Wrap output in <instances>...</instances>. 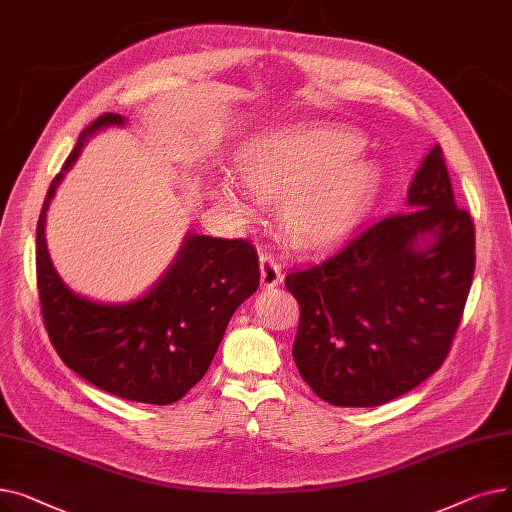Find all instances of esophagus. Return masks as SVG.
Segmentation results:
<instances>
[{"label":"esophagus","mask_w":512,"mask_h":512,"mask_svg":"<svg viewBox=\"0 0 512 512\" xmlns=\"http://www.w3.org/2000/svg\"><path fill=\"white\" fill-rule=\"evenodd\" d=\"M259 270H261V286L263 288H274L276 284L282 282V265L278 263V259L272 253L261 251Z\"/></svg>","instance_id":"34e87169"}]
</instances>
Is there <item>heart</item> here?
<instances>
[{
  "label": "heart",
  "mask_w": 512,
  "mask_h": 512,
  "mask_svg": "<svg viewBox=\"0 0 512 512\" xmlns=\"http://www.w3.org/2000/svg\"><path fill=\"white\" fill-rule=\"evenodd\" d=\"M361 134L346 126L309 124L257 139L240 157L238 174L251 195L282 203V228L297 249H321L351 232L369 209L380 170L363 151ZM236 211L247 207L224 188Z\"/></svg>",
  "instance_id": "heart-1"
}]
</instances>
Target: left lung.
Listing matches in <instances>:
<instances>
[{
    "instance_id": "obj_1",
    "label": "left lung",
    "mask_w": 512,
    "mask_h": 512,
    "mask_svg": "<svg viewBox=\"0 0 512 512\" xmlns=\"http://www.w3.org/2000/svg\"><path fill=\"white\" fill-rule=\"evenodd\" d=\"M407 213L363 224L284 284L299 301L292 357L334 407H378L446 361L475 272V226L454 203L440 145L427 153ZM433 238L419 246L417 237Z\"/></svg>"
}]
</instances>
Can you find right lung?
I'll return each mask as SVG.
<instances>
[{
	"mask_svg": "<svg viewBox=\"0 0 512 512\" xmlns=\"http://www.w3.org/2000/svg\"><path fill=\"white\" fill-rule=\"evenodd\" d=\"M124 124L103 114L80 134ZM62 172L51 180L37 222V290L43 326L60 359L93 386L124 400L172 405L209 369L236 307L259 286L257 251L245 238L191 234L161 282L128 305H99L78 297L56 274L45 247V211Z\"/></svg>",
	"mask_w": 512,
	"mask_h": 512,
	"instance_id": "1",
	"label": "right lung"
}]
</instances>
